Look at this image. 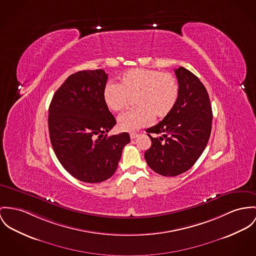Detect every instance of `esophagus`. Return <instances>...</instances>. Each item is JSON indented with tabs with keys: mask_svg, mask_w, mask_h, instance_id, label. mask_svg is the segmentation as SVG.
Segmentation results:
<instances>
[{
	"mask_svg": "<svg viewBox=\"0 0 256 256\" xmlns=\"http://www.w3.org/2000/svg\"><path fill=\"white\" fill-rule=\"evenodd\" d=\"M138 134H136V132H132V134H130V138L132 139H136V138H138Z\"/></svg>",
	"mask_w": 256,
	"mask_h": 256,
	"instance_id": "esophagus-1",
	"label": "esophagus"
}]
</instances>
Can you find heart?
Listing matches in <instances>:
<instances>
[{
  "mask_svg": "<svg viewBox=\"0 0 256 256\" xmlns=\"http://www.w3.org/2000/svg\"><path fill=\"white\" fill-rule=\"evenodd\" d=\"M178 98L176 78L154 69L126 71L120 77L118 84L108 82L103 90L104 102L113 112L122 111L134 98L138 106L118 117V128L128 132L149 126L154 116H168L176 107Z\"/></svg>",
  "mask_w": 256,
  "mask_h": 256,
  "instance_id": "b5f03b06",
  "label": "heart"
}]
</instances>
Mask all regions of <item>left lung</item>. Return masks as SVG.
<instances>
[{
    "label": "left lung",
    "mask_w": 256,
    "mask_h": 256,
    "mask_svg": "<svg viewBox=\"0 0 256 256\" xmlns=\"http://www.w3.org/2000/svg\"><path fill=\"white\" fill-rule=\"evenodd\" d=\"M174 72L179 84L176 105L162 122L146 130L152 144L144 157L148 166L164 176H176L192 168L212 132V110L204 86L184 67ZM150 133L161 136L152 138Z\"/></svg>",
    "instance_id": "obj_1"
}]
</instances>
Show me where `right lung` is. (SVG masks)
<instances>
[{
  "instance_id": "obj_1",
  "label": "right lung",
  "mask_w": 256,
  "mask_h": 256,
  "mask_svg": "<svg viewBox=\"0 0 256 256\" xmlns=\"http://www.w3.org/2000/svg\"><path fill=\"white\" fill-rule=\"evenodd\" d=\"M108 75L102 69L70 75L48 108V130L62 166L82 182L98 183L118 168L128 132L107 136L116 120L103 99Z\"/></svg>"
}]
</instances>
